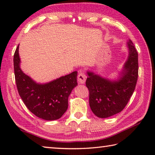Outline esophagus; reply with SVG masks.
Returning <instances> with one entry per match:
<instances>
[{
    "instance_id": "34e87169",
    "label": "esophagus",
    "mask_w": 155,
    "mask_h": 155,
    "mask_svg": "<svg viewBox=\"0 0 155 155\" xmlns=\"http://www.w3.org/2000/svg\"><path fill=\"white\" fill-rule=\"evenodd\" d=\"M86 78H87V77L86 75L84 74L83 72H81L78 74V78H77V81L78 82L81 83V84H84L86 81Z\"/></svg>"
}]
</instances>
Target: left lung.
Returning <instances> with one entry per match:
<instances>
[{"label":"left lung","instance_id":"obj_1","mask_svg":"<svg viewBox=\"0 0 155 155\" xmlns=\"http://www.w3.org/2000/svg\"><path fill=\"white\" fill-rule=\"evenodd\" d=\"M127 44L128 59L117 80H110L93 72H87L86 86L90 92V108L101 118L122 111L135 89L138 77V53L130 40Z\"/></svg>","mask_w":155,"mask_h":155}]
</instances>
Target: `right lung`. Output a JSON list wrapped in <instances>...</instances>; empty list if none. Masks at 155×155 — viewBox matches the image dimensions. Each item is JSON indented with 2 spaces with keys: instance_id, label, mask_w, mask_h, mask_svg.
I'll return each instance as SVG.
<instances>
[{
  "instance_id": "obj_1",
  "label": "right lung",
  "mask_w": 155,
  "mask_h": 155,
  "mask_svg": "<svg viewBox=\"0 0 155 155\" xmlns=\"http://www.w3.org/2000/svg\"><path fill=\"white\" fill-rule=\"evenodd\" d=\"M19 45L14 55L15 79L21 98L28 109L45 120L59 119L67 111L68 97L77 85V72L64 76L49 83H36L20 68Z\"/></svg>"
}]
</instances>
